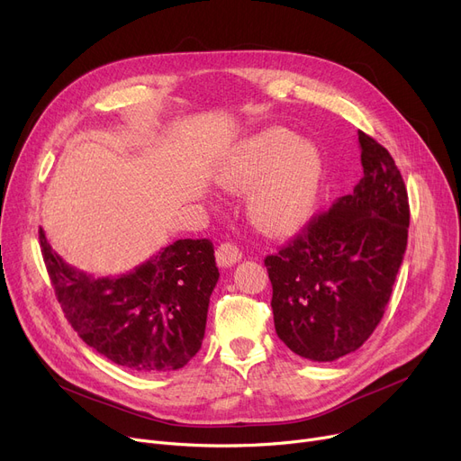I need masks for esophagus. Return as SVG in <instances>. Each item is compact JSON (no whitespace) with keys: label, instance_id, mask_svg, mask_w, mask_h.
Listing matches in <instances>:
<instances>
[{"label":"esophagus","instance_id":"esophagus-1","mask_svg":"<svg viewBox=\"0 0 461 461\" xmlns=\"http://www.w3.org/2000/svg\"><path fill=\"white\" fill-rule=\"evenodd\" d=\"M240 258H242V251H240L234 244H229V242L221 244L215 251V260L221 268H229V267L236 265Z\"/></svg>","mask_w":461,"mask_h":461}]
</instances>
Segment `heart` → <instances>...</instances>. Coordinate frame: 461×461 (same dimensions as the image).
Returning a JSON list of instances; mask_svg holds the SVG:
<instances>
[{
  "label": "heart",
  "instance_id": "heart-1",
  "mask_svg": "<svg viewBox=\"0 0 461 461\" xmlns=\"http://www.w3.org/2000/svg\"><path fill=\"white\" fill-rule=\"evenodd\" d=\"M319 149L287 129L272 127L244 140L217 172V184L240 193L251 185L248 213L268 236H287L312 217L322 185Z\"/></svg>",
  "mask_w": 461,
  "mask_h": 461
}]
</instances>
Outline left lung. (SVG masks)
Returning <instances> with one entry per match:
<instances>
[{
  "mask_svg": "<svg viewBox=\"0 0 461 461\" xmlns=\"http://www.w3.org/2000/svg\"><path fill=\"white\" fill-rule=\"evenodd\" d=\"M364 176L265 258L279 339L313 362L355 353L374 334L403 262L409 201L386 148L358 131Z\"/></svg>",
  "mask_w": 461,
  "mask_h": 461,
  "instance_id": "1",
  "label": "left lung"
}]
</instances>
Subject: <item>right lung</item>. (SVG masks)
Listing matches in <instances>:
<instances>
[{
	"instance_id": "1",
	"label": "right lung",
	"mask_w": 461,
	"mask_h": 461,
	"mask_svg": "<svg viewBox=\"0 0 461 461\" xmlns=\"http://www.w3.org/2000/svg\"><path fill=\"white\" fill-rule=\"evenodd\" d=\"M61 310L86 345L140 374L184 367L203 345L219 279L208 238L176 240L120 276L95 277L68 265L39 230Z\"/></svg>"
}]
</instances>
